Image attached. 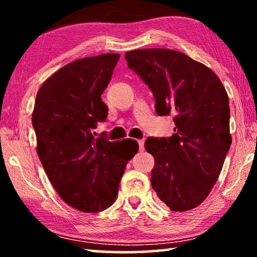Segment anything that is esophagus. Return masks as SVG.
Instances as JSON below:
<instances>
[{
    "label": "esophagus",
    "mask_w": 257,
    "mask_h": 257,
    "mask_svg": "<svg viewBox=\"0 0 257 257\" xmlns=\"http://www.w3.org/2000/svg\"><path fill=\"white\" fill-rule=\"evenodd\" d=\"M138 145H139V151H144V141L141 139V141H138Z\"/></svg>",
    "instance_id": "1"
}]
</instances>
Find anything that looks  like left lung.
Returning a JSON list of instances; mask_svg holds the SVG:
<instances>
[{"label": "left lung", "instance_id": "8db88e82", "mask_svg": "<svg viewBox=\"0 0 257 257\" xmlns=\"http://www.w3.org/2000/svg\"><path fill=\"white\" fill-rule=\"evenodd\" d=\"M124 58L153 93L156 113L175 115L171 137L145 142L155 159L152 187L171 211L195 208L210 194L231 145L227 92L211 69L180 52L143 49Z\"/></svg>", "mask_w": 257, "mask_h": 257}]
</instances>
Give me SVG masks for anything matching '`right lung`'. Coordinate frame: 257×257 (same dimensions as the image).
Wrapping results in <instances>:
<instances>
[{
    "instance_id": "obj_1",
    "label": "right lung",
    "mask_w": 257,
    "mask_h": 257,
    "mask_svg": "<svg viewBox=\"0 0 257 257\" xmlns=\"http://www.w3.org/2000/svg\"><path fill=\"white\" fill-rule=\"evenodd\" d=\"M119 58L106 53L73 61L43 84L35 102L32 121L43 168L60 197L86 213L115 202L125 165L138 152L133 139L108 142L92 133L106 120L101 95Z\"/></svg>"
}]
</instances>
